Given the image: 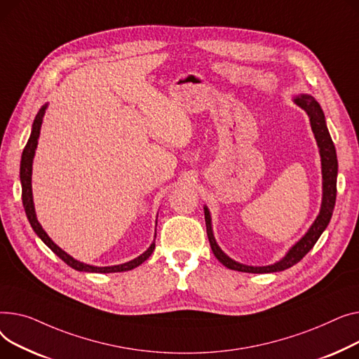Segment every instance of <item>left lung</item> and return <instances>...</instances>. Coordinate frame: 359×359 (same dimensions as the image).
Segmentation results:
<instances>
[{
  "label": "left lung",
  "mask_w": 359,
  "mask_h": 359,
  "mask_svg": "<svg viewBox=\"0 0 359 359\" xmlns=\"http://www.w3.org/2000/svg\"><path fill=\"white\" fill-rule=\"evenodd\" d=\"M294 102L307 113L310 118V126L311 130L314 133L316 140H318V146L320 151V158H322V174H323V200H322V208L318 219L314 220L311 227L309 229L307 233L294 245L288 254L277 264L268 265V266H248L243 264H239L233 259H230L224 252L219 248V245L215 241L213 236V230H212V219H210V213L207 207H204V217H205V227H207V236L210 246H212V250L215 257L227 268L241 271V272H250V273H266V272H277V271H284L292 265H296L300 262L306 255L307 252L314 246V243L318 242L320 235L323 233V230L327 227L332 213H333V207L336 201V177H338V159H336V149L334 144L332 142V137L329 135V130L326 128V121H325V114L320 109L319 102L316 101L311 95H297L294 98Z\"/></svg>",
  "instance_id": "left-lung-1"
}]
</instances>
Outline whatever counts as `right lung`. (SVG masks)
<instances>
[{
	"mask_svg": "<svg viewBox=\"0 0 359 359\" xmlns=\"http://www.w3.org/2000/svg\"><path fill=\"white\" fill-rule=\"evenodd\" d=\"M46 111V105L41 107L33 121V129H32V135L29 137V142L25 147L23 155H21V165H20V181H21V188H23V193H21V198H23V205L26 210L27 219L33 227V230L36 231V235L43 241L55 254L65 262L68 264L71 268L76 269V271H83V272H98V273H110V272H124V271H130L136 266H139L140 264H143L147 258L152 255V252L155 249V241L154 243L149 246L144 254H142L140 257H137L136 259L126 262L121 265H114V266H93V265H87L82 264L76 259H74L72 257H69L67 252H63L57 245H55L52 242V239L46 235V231L41 229L40 223L36 219V213H34V205H33V196H32V163H33V156H34V151L37 147V139L40 135V128H41V120H43Z\"/></svg>",
	"mask_w": 359,
	"mask_h": 359,
	"instance_id": "1",
	"label": "right lung"
}]
</instances>
